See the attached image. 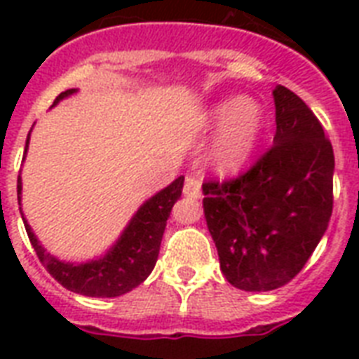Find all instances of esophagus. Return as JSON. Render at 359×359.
<instances>
[{"label": "esophagus", "instance_id": "obj_1", "mask_svg": "<svg viewBox=\"0 0 359 359\" xmlns=\"http://www.w3.org/2000/svg\"><path fill=\"white\" fill-rule=\"evenodd\" d=\"M182 191L190 199H199L201 197V179H197V177H186L184 190Z\"/></svg>", "mask_w": 359, "mask_h": 359}]
</instances>
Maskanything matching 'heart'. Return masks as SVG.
I'll return each mask as SVG.
<instances>
[{"label": "heart", "mask_w": 359, "mask_h": 359, "mask_svg": "<svg viewBox=\"0 0 359 359\" xmlns=\"http://www.w3.org/2000/svg\"><path fill=\"white\" fill-rule=\"evenodd\" d=\"M210 121L222 124L210 149L214 168L224 173L236 171L255 149L262 126L261 106L251 98H233L214 106Z\"/></svg>", "instance_id": "heart-1"}]
</instances>
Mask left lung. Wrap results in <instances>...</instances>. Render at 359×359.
I'll use <instances>...</instances> for the list:
<instances>
[{
  "label": "left lung",
  "instance_id": "obj_1",
  "mask_svg": "<svg viewBox=\"0 0 359 359\" xmlns=\"http://www.w3.org/2000/svg\"><path fill=\"white\" fill-rule=\"evenodd\" d=\"M273 145L236 179L203 184L219 268L233 287L264 292L298 276L328 229L334 149L298 95L273 89Z\"/></svg>",
  "mask_w": 359,
  "mask_h": 359
}]
</instances>
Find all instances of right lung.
Masks as SVG:
<instances>
[{"label":"right lung","mask_w":359,"mask_h":359,"mask_svg":"<svg viewBox=\"0 0 359 359\" xmlns=\"http://www.w3.org/2000/svg\"><path fill=\"white\" fill-rule=\"evenodd\" d=\"M76 89H67L61 93L53 106L63 100L65 97H70ZM27 143L29 135L25 141V152H27ZM184 186V177H179L173 180L168 188L158 191L156 196H152L149 201L141 205V208L134 214V218L130 219L126 229L117 240V244L97 261L81 262V264H72L65 262L50 255L41 244L36 236L33 235L29 224L25 222L24 225L29 236V242L33 250L36 251L39 261L44 264L50 276L57 279L65 289L78 292L83 296H95V298H115L128 290L135 289L137 285L143 283L152 268L158 261L160 253V244H162L163 231L168 224L171 208L177 203V199L182 194ZM18 203L20 194H22V179L18 177Z\"/></svg>","instance_id":"1"}]
</instances>
